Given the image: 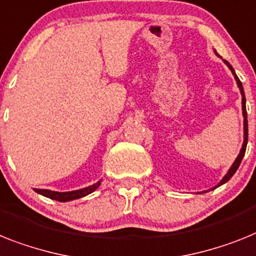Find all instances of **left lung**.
Returning a JSON list of instances; mask_svg holds the SVG:
<instances>
[{"label":"left lung","instance_id":"obj_1","mask_svg":"<svg viewBox=\"0 0 256 256\" xmlns=\"http://www.w3.org/2000/svg\"><path fill=\"white\" fill-rule=\"evenodd\" d=\"M217 54V52H216ZM217 56H220V54H217ZM224 62L228 65V68H229L230 70H232V73H233L234 78H236V81H237V85L238 88H240V95H242V112H244V145H242V148H240V154H238V157L236 158V161H234V164H232V168H229V171L226 172V175L224 176L222 180L218 184L214 187V188H217V187H220V186H222L224 183H226L228 180H229L232 176L234 175V172L237 171V168H240V162H242V158H244V152H246V146H247V136H248V130H247V112H246V98H244V86H242V82L240 81V78L237 77V74H236V72H234L233 66L228 62L226 60H224ZM212 188V190H214ZM206 192V191H204Z\"/></svg>","mask_w":256,"mask_h":256}]
</instances>
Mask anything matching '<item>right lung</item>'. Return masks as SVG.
Listing matches in <instances>:
<instances>
[{"label":"right lung","instance_id":"obj_1","mask_svg":"<svg viewBox=\"0 0 256 256\" xmlns=\"http://www.w3.org/2000/svg\"><path fill=\"white\" fill-rule=\"evenodd\" d=\"M99 186H100V180L96 182L95 184L88 186V187H85V188L76 190V191L56 192V191H50V190H39V188H35V191H36L38 194H40V195L46 196V198H50V199L52 200H57V202H70V200L80 199V198H84V196L94 192L95 190L98 188Z\"/></svg>","mask_w":256,"mask_h":256}]
</instances>
